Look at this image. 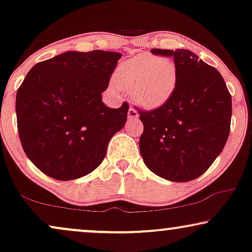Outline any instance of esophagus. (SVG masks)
Instances as JSON below:
<instances>
[{"instance_id": "34e87169", "label": "esophagus", "mask_w": 252, "mask_h": 252, "mask_svg": "<svg viewBox=\"0 0 252 252\" xmlns=\"http://www.w3.org/2000/svg\"><path fill=\"white\" fill-rule=\"evenodd\" d=\"M137 119H139V113H137L135 109L130 106L128 110V120L133 122V120H137Z\"/></svg>"}]
</instances>
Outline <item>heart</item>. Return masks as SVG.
Here are the masks:
<instances>
[{"label": "heart", "mask_w": 252, "mask_h": 252, "mask_svg": "<svg viewBox=\"0 0 252 252\" xmlns=\"http://www.w3.org/2000/svg\"><path fill=\"white\" fill-rule=\"evenodd\" d=\"M175 82L174 62L147 54L124 62L115 73L117 87L124 92H132L134 101L147 109L165 104L173 94Z\"/></svg>", "instance_id": "1"}]
</instances>
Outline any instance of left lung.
I'll use <instances>...</instances> for the list:
<instances>
[{"instance_id":"1","label":"left lung","mask_w":252,"mask_h":252,"mask_svg":"<svg viewBox=\"0 0 252 252\" xmlns=\"http://www.w3.org/2000/svg\"><path fill=\"white\" fill-rule=\"evenodd\" d=\"M172 56L177 82L168 101L139 111L143 123L140 153L158 177L187 182L201 177L221 153L232 118V96L223 78L190 50L151 49Z\"/></svg>"}]
</instances>
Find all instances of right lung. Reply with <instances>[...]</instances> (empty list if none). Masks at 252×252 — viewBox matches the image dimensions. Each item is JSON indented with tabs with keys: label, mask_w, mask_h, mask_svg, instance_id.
<instances>
[{
	"label": "right lung",
	"mask_w": 252,
	"mask_h": 252,
	"mask_svg": "<svg viewBox=\"0 0 252 252\" xmlns=\"http://www.w3.org/2000/svg\"><path fill=\"white\" fill-rule=\"evenodd\" d=\"M122 58L113 51H66L31 68L17 91L19 139L48 177H85L104 159L109 141L125 126L128 104L111 109L102 93Z\"/></svg>",
	"instance_id": "right-lung-1"
}]
</instances>
